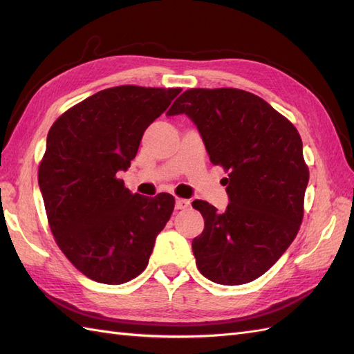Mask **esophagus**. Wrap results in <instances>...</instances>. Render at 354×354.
Here are the masks:
<instances>
[{
    "mask_svg": "<svg viewBox=\"0 0 354 354\" xmlns=\"http://www.w3.org/2000/svg\"><path fill=\"white\" fill-rule=\"evenodd\" d=\"M189 205H190V201H187V199L178 198L176 202H175V208H176V209H185Z\"/></svg>",
    "mask_w": 354,
    "mask_h": 354,
    "instance_id": "34e87169",
    "label": "esophagus"
}]
</instances>
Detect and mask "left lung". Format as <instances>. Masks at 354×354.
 Returning <instances> with one entry per match:
<instances>
[{"mask_svg": "<svg viewBox=\"0 0 354 354\" xmlns=\"http://www.w3.org/2000/svg\"><path fill=\"white\" fill-rule=\"evenodd\" d=\"M198 126L209 161L228 171L223 213L205 201L193 208L205 221L192 248L201 274L237 286L263 275L297 237L304 216L309 167L297 127L259 95L237 88H193L167 115Z\"/></svg>", "mask_w": 354, "mask_h": 354, "instance_id": "obj_1", "label": "left lung"}]
</instances>
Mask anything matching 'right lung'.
<instances>
[{"instance_id":"right-lung-1","label":"right lung","mask_w":354,"mask_h":354,"mask_svg":"<svg viewBox=\"0 0 354 354\" xmlns=\"http://www.w3.org/2000/svg\"><path fill=\"white\" fill-rule=\"evenodd\" d=\"M181 88L122 85L65 111L50 127L37 181L50 230L74 268L103 284H123L146 269L175 198L132 194L117 178L142 133Z\"/></svg>"}]
</instances>
